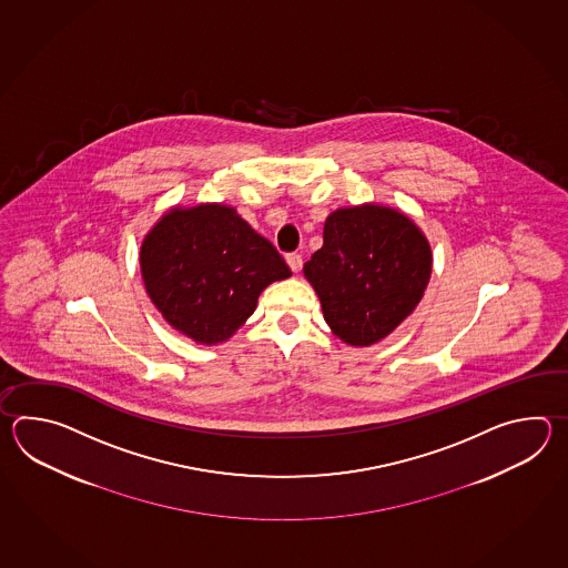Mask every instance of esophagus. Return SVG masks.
<instances>
[{
	"mask_svg": "<svg viewBox=\"0 0 568 568\" xmlns=\"http://www.w3.org/2000/svg\"><path fill=\"white\" fill-rule=\"evenodd\" d=\"M286 264H288L290 270L296 274V272H301L302 270V255L301 254H288L286 255Z\"/></svg>",
	"mask_w": 568,
	"mask_h": 568,
	"instance_id": "esophagus-1",
	"label": "esophagus"
}]
</instances>
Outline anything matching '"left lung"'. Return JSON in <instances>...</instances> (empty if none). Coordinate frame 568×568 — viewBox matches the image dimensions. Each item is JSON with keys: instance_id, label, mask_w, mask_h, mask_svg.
Masks as SVG:
<instances>
[{"instance_id": "obj_1", "label": "left lung", "mask_w": 568, "mask_h": 568, "mask_svg": "<svg viewBox=\"0 0 568 568\" xmlns=\"http://www.w3.org/2000/svg\"><path fill=\"white\" fill-rule=\"evenodd\" d=\"M323 240L304 276L321 298L326 325L355 347L377 343L423 298L430 245L410 219L377 205L331 213Z\"/></svg>"}]
</instances>
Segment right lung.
<instances>
[{"label":"right lung","mask_w":568,"mask_h":568,"mask_svg":"<svg viewBox=\"0 0 568 568\" xmlns=\"http://www.w3.org/2000/svg\"><path fill=\"white\" fill-rule=\"evenodd\" d=\"M145 290L176 331L203 345L221 343L254 313L260 292L290 267L235 209H174L145 235Z\"/></svg>","instance_id":"right-lung-1"}]
</instances>
